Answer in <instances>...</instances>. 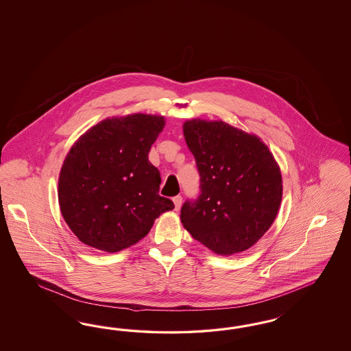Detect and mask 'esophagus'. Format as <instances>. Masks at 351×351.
<instances>
[{"instance_id": "1", "label": "esophagus", "mask_w": 351, "mask_h": 351, "mask_svg": "<svg viewBox=\"0 0 351 351\" xmlns=\"http://www.w3.org/2000/svg\"><path fill=\"white\" fill-rule=\"evenodd\" d=\"M172 201H173V204H175V210L179 211L181 204H182V197L181 195H176V197L172 198Z\"/></svg>"}]
</instances>
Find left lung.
Segmentation results:
<instances>
[{
    "label": "left lung",
    "instance_id": "1",
    "mask_svg": "<svg viewBox=\"0 0 351 351\" xmlns=\"http://www.w3.org/2000/svg\"><path fill=\"white\" fill-rule=\"evenodd\" d=\"M184 138L201 176V194L181 207V223L215 254L251 248L269 230L282 202V173L261 138L223 121L194 118Z\"/></svg>",
    "mask_w": 351,
    "mask_h": 351
}]
</instances>
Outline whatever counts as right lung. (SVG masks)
Returning a JSON list of instances; mask_svg holds the SVG:
<instances>
[{"label": "right lung", "mask_w": 351, "mask_h": 351, "mask_svg": "<svg viewBox=\"0 0 351 351\" xmlns=\"http://www.w3.org/2000/svg\"><path fill=\"white\" fill-rule=\"evenodd\" d=\"M166 122L134 113L106 118L87 130L64 160L58 198L64 220L86 245L118 252L138 243L160 213L173 210L160 197V171L149 150Z\"/></svg>", "instance_id": "right-lung-1"}]
</instances>
